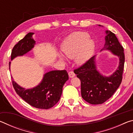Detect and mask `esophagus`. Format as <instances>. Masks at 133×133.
<instances>
[{
	"label": "esophagus",
	"instance_id": "1",
	"mask_svg": "<svg viewBox=\"0 0 133 133\" xmlns=\"http://www.w3.org/2000/svg\"><path fill=\"white\" fill-rule=\"evenodd\" d=\"M68 74H69V77H70V78H73V77H74L75 76V73H74L73 71H69Z\"/></svg>",
	"mask_w": 133,
	"mask_h": 133
}]
</instances>
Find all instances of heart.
<instances>
[{
	"instance_id": "heart-1",
	"label": "heart",
	"mask_w": 133,
	"mask_h": 133,
	"mask_svg": "<svg viewBox=\"0 0 133 133\" xmlns=\"http://www.w3.org/2000/svg\"><path fill=\"white\" fill-rule=\"evenodd\" d=\"M85 32H75L69 36L62 46L64 55L69 58L75 57L77 63L81 64L88 59L93 53L94 44Z\"/></svg>"
}]
</instances>
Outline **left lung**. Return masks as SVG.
Masks as SVG:
<instances>
[{
	"mask_svg": "<svg viewBox=\"0 0 133 133\" xmlns=\"http://www.w3.org/2000/svg\"><path fill=\"white\" fill-rule=\"evenodd\" d=\"M105 44L103 49L111 50L118 56V69L110 77H104L96 70L95 56H93L79 67L74 70L81 82V93L85 102L91 104L104 103L115 93L122 82L125 56L123 47L114 33L106 30Z\"/></svg>",
	"mask_w": 133,
	"mask_h": 133,
	"instance_id": "8db88e82",
	"label": "left lung"
}]
</instances>
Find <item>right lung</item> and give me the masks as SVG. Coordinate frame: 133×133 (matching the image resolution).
<instances>
[{"instance_id":"obj_1","label":"right lung","mask_w":133,"mask_h":133,"mask_svg":"<svg viewBox=\"0 0 133 133\" xmlns=\"http://www.w3.org/2000/svg\"><path fill=\"white\" fill-rule=\"evenodd\" d=\"M33 35V33H29L15 44L11 53V60L24 55L34 47L35 41L32 38ZM10 66V62L9 69ZM68 79L66 70H53L45 74L42 82L33 89L22 88L13 80L12 84L16 93L29 104L37 109H49L59 101L63 86Z\"/></svg>"}]
</instances>
